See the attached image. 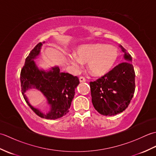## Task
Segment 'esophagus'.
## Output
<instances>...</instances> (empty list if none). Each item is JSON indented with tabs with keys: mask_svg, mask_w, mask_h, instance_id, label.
<instances>
[{
	"mask_svg": "<svg viewBox=\"0 0 156 156\" xmlns=\"http://www.w3.org/2000/svg\"><path fill=\"white\" fill-rule=\"evenodd\" d=\"M79 80H80V82H86V78H85L84 77H83V76H80V77L79 78Z\"/></svg>",
	"mask_w": 156,
	"mask_h": 156,
	"instance_id": "1",
	"label": "esophagus"
}]
</instances>
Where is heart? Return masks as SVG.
<instances>
[{"label": "heart", "instance_id": "b5f03b06", "mask_svg": "<svg viewBox=\"0 0 156 156\" xmlns=\"http://www.w3.org/2000/svg\"><path fill=\"white\" fill-rule=\"evenodd\" d=\"M119 56V49L106 44L82 45L74 54H68L69 62L76 69H80L82 63H88V69L92 74L101 76L107 74L114 67Z\"/></svg>", "mask_w": 156, "mask_h": 156}]
</instances>
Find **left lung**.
<instances>
[{
    "label": "left lung",
    "instance_id": "1",
    "mask_svg": "<svg viewBox=\"0 0 156 156\" xmlns=\"http://www.w3.org/2000/svg\"><path fill=\"white\" fill-rule=\"evenodd\" d=\"M125 61L97 80L90 82L92 102L99 113L112 116L128 107L133 97L135 71L131 55L120 45Z\"/></svg>",
    "mask_w": 156,
    "mask_h": 156
}]
</instances>
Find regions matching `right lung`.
I'll use <instances>...</instances> for the list:
<instances>
[{
  "label": "right lung",
  "mask_w": 156,
  "mask_h": 156,
  "mask_svg": "<svg viewBox=\"0 0 156 156\" xmlns=\"http://www.w3.org/2000/svg\"><path fill=\"white\" fill-rule=\"evenodd\" d=\"M41 46V43L36 45L25 59L20 76L21 92L25 102L36 115L46 119H56L69 112L75 89L80 82L77 76L61 72L58 67L52 68L48 72L39 69L34 59L39 54ZM32 87L41 91L48 99L51 106L48 114H43L29 104L24 92Z\"/></svg>",
  "instance_id": "1"
}]
</instances>
